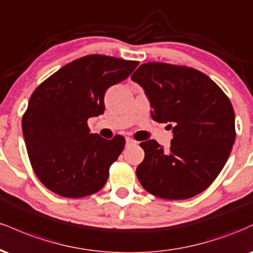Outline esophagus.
Returning a JSON list of instances; mask_svg holds the SVG:
<instances>
[{"label":"esophagus","instance_id":"obj_1","mask_svg":"<svg viewBox=\"0 0 253 253\" xmlns=\"http://www.w3.org/2000/svg\"><path fill=\"white\" fill-rule=\"evenodd\" d=\"M134 144H136V141L134 140V139L126 138V145H134Z\"/></svg>","mask_w":253,"mask_h":253}]
</instances>
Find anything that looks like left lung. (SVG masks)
Here are the masks:
<instances>
[{
	"label": "left lung",
	"instance_id": "obj_1",
	"mask_svg": "<svg viewBox=\"0 0 253 253\" xmlns=\"http://www.w3.org/2000/svg\"><path fill=\"white\" fill-rule=\"evenodd\" d=\"M130 78L145 90L153 120L173 125L169 151L156 140L140 143L145 152L136 168L140 184L165 200L202 193L225 167L236 140L229 98L207 75L188 66L145 63Z\"/></svg>",
	"mask_w": 253,
	"mask_h": 253
}]
</instances>
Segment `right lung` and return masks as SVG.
<instances>
[{
    "mask_svg": "<svg viewBox=\"0 0 253 253\" xmlns=\"http://www.w3.org/2000/svg\"><path fill=\"white\" fill-rule=\"evenodd\" d=\"M135 60L90 54L66 64L34 90L22 117L32 168L47 189L78 199L106 184L125 138L90 133L88 119L104 112L109 86L126 80Z\"/></svg>",
    "mask_w": 253,
    "mask_h": 253,
    "instance_id": "right-lung-1",
    "label": "right lung"
}]
</instances>
